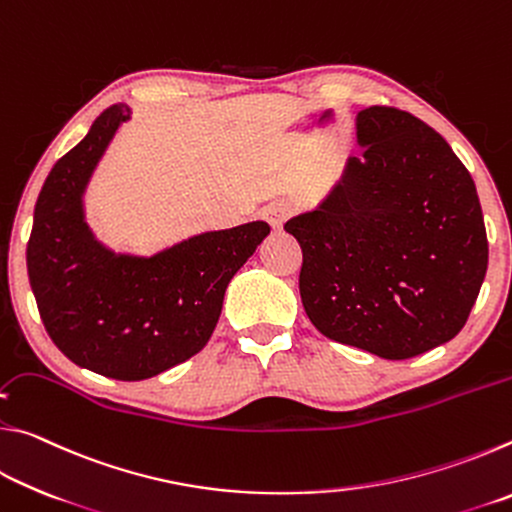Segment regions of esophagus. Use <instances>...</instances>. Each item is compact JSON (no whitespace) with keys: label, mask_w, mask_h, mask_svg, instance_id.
<instances>
[{"label":"esophagus","mask_w":512,"mask_h":512,"mask_svg":"<svg viewBox=\"0 0 512 512\" xmlns=\"http://www.w3.org/2000/svg\"><path fill=\"white\" fill-rule=\"evenodd\" d=\"M289 214H291V205L284 203V201H275V203H271V205H266L264 210H262L264 221H266L268 225H271L273 230H280L282 223L287 221Z\"/></svg>","instance_id":"1"}]
</instances>
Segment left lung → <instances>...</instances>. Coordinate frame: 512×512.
Returning a JSON list of instances; mask_svg holds the SVG:
<instances>
[{"mask_svg": "<svg viewBox=\"0 0 512 512\" xmlns=\"http://www.w3.org/2000/svg\"><path fill=\"white\" fill-rule=\"evenodd\" d=\"M361 158L284 230L302 248L300 298L320 334L411 359L461 332L488 271L474 180L411 112L357 115Z\"/></svg>", "mask_w": 512, "mask_h": 512, "instance_id": "1", "label": "left lung"}]
</instances>
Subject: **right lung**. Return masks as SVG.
<instances>
[{"label":"right lung","mask_w":512,"mask_h":512,"mask_svg":"<svg viewBox=\"0 0 512 512\" xmlns=\"http://www.w3.org/2000/svg\"><path fill=\"white\" fill-rule=\"evenodd\" d=\"M131 108L117 103L42 185L27 246L29 282L56 348L76 366L142 381L194 357L219 323L225 289L268 223L201 232L151 257L115 253L85 221V189Z\"/></svg>","instance_id":"right-lung-1"}]
</instances>
